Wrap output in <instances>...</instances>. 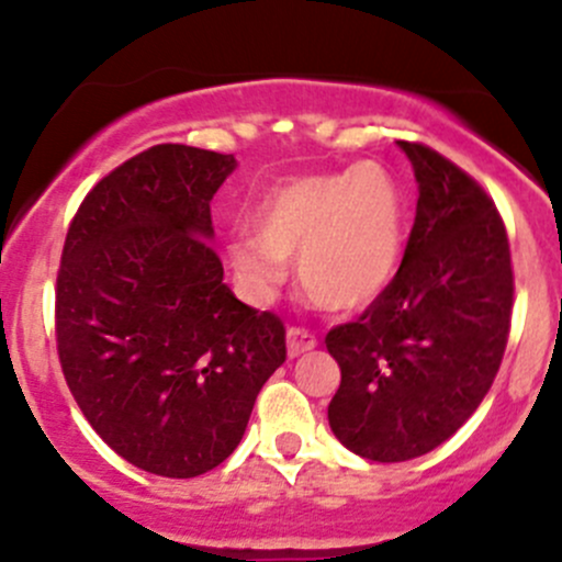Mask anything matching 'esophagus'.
I'll use <instances>...</instances> for the list:
<instances>
[{
	"label": "esophagus",
	"instance_id": "obj_1",
	"mask_svg": "<svg viewBox=\"0 0 562 562\" xmlns=\"http://www.w3.org/2000/svg\"><path fill=\"white\" fill-rule=\"evenodd\" d=\"M315 345H317V339L310 328L288 326V356H291V359L307 353V350H313Z\"/></svg>",
	"mask_w": 562,
	"mask_h": 562
}]
</instances>
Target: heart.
<instances>
[{
  "label": "heart",
  "mask_w": 562,
  "mask_h": 562,
  "mask_svg": "<svg viewBox=\"0 0 562 562\" xmlns=\"http://www.w3.org/2000/svg\"><path fill=\"white\" fill-rule=\"evenodd\" d=\"M228 241V263L252 299H269L299 258L315 302L364 307L381 296L402 258V198L381 166L307 173L277 184Z\"/></svg>",
  "instance_id": "heart-1"
}]
</instances>
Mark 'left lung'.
<instances>
[{
  "label": "left lung",
  "mask_w": 562,
  "mask_h": 562,
  "mask_svg": "<svg viewBox=\"0 0 562 562\" xmlns=\"http://www.w3.org/2000/svg\"><path fill=\"white\" fill-rule=\"evenodd\" d=\"M400 146L418 181L402 263L364 313L326 334L342 370L328 424L372 462L427 454L473 416L514 310L512 247L490 192L440 151Z\"/></svg>",
  "instance_id": "1"
}]
</instances>
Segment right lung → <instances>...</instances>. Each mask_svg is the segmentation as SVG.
I'll use <instances>...</instances> for the list:
<instances>
[{
	"label": "right lung",
	"mask_w": 562,
	"mask_h": 562,
	"mask_svg": "<svg viewBox=\"0 0 562 562\" xmlns=\"http://www.w3.org/2000/svg\"><path fill=\"white\" fill-rule=\"evenodd\" d=\"M234 155L157 144L103 176L67 228L56 353L94 432L135 468L192 479L225 462L285 361V323L223 282L209 201Z\"/></svg>",
	"instance_id": "right-lung-1"
}]
</instances>
